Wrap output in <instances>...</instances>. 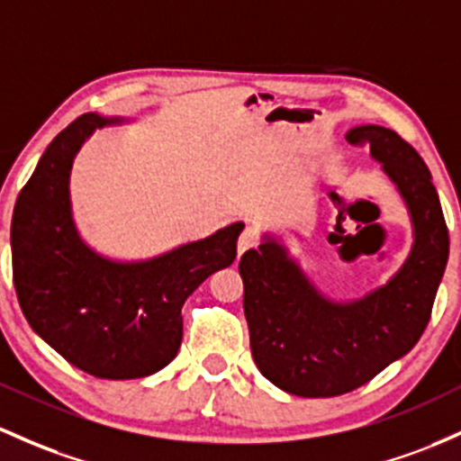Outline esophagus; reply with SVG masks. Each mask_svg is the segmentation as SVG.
Instances as JSON below:
<instances>
[{"label": "esophagus", "mask_w": 461, "mask_h": 461, "mask_svg": "<svg viewBox=\"0 0 461 461\" xmlns=\"http://www.w3.org/2000/svg\"><path fill=\"white\" fill-rule=\"evenodd\" d=\"M258 242H260V234H258L256 227H245L239 239V256L245 254L247 249H254V247H258Z\"/></svg>", "instance_id": "1"}]
</instances>
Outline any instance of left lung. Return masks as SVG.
Instances as JSON below:
<instances>
[{
    "label": "left lung",
    "mask_w": 461,
    "mask_h": 461,
    "mask_svg": "<svg viewBox=\"0 0 461 461\" xmlns=\"http://www.w3.org/2000/svg\"><path fill=\"white\" fill-rule=\"evenodd\" d=\"M348 141L370 149L411 216L413 247L401 271L361 300L332 302L271 236L239 265L258 370L302 398L352 392L411 350L431 320L448 260L447 221L416 149L378 124L354 126Z\"/></svg>",
    "instance_id": "obj_1"
}]
</instances>
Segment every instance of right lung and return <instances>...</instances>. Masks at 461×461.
Wrapping results in <instances>:
<instances>
[{"label": "right lung", "instance_id": "1", "mask_svg": "<svg viewBox=\"0 0 461 461\" xmlns=\"http://www.w3.org/2000/svg\"><path fill=\"white\" fill-rule=\"evenodd\" d=\"M120 118L85 113L45 149L17 196L10 227L13 282L32 330L65 361L95 378L126 381L159 372L184 337L181 306L236 258L242 222L150 260L118 262L80 239L69 173L83 141Z\"/></svg>", "mask_w": 461, "mask_h": 461}]
</instances>
